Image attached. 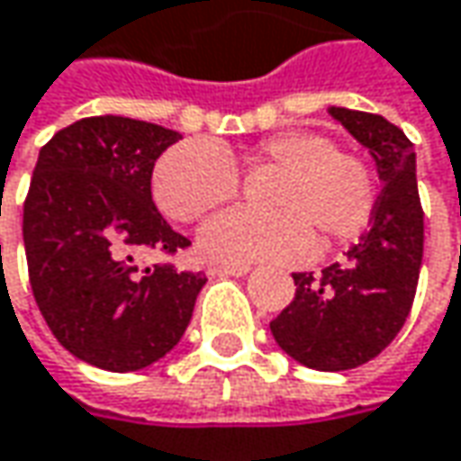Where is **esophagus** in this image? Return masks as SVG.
Instances as JSON below:
<instances>
[{
	"label": "esophagus",
	"mask_w": 461,
	"mask_h": 461,
	"mask_svg": "<svg viewBox=\"0 0 461 461\" xmlns=\"http://www.w3.org/2000/svg\"><path fill=\"white\" fill-rule=\"evenodd\" d=\"M248 271V266H211L208 276H245Z\"/></svg>",
	"instance_id": "obj_1"
}]
</instances>
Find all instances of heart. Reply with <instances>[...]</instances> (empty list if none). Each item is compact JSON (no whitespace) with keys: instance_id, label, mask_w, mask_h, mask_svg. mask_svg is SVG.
<instances>
[{"instance_id":"heart-1","label":"heart","mask_w":461,"mask_h":461,"mask_svg":"<svg viewBox=\"0 0 461 461\" xmlns=\"http://www.w3.org/2000/svg\"><path fill=\"white\" fill-rule=\"evenodd\" d=\"M231 161V153L203 140L176 143L153 167V201L176 221L203 216L234 198L237 172ZM242 164L279 169L266 193L271 211L230 208L211 216L198 231V250L211 263H297L311 256L312 234L321 245L349 242L373 216V169L321 132L286 130L268 135L242 156Z\"/></svg>"}]
</instances>
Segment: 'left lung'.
<instances>
[{
    "instance_id": "obj_1",
    "label": "left lung",
    "mask_w": 461,
    "mask_h": 461,
    "mask_svg": "<svg viewBox=\"0 0 461 461\" xmlns=\"http://www.w3.org/2000/svg\"><path fill=\"white\" fill-rule=\"evenodd\" d=\"M329 114L367 149L384 190L347 260L292 274L294 300L271 321V334L300 366L337 373L381 355L404 326L422 263V208L410 138L381 114L344 106Z\"/></svg>"
}]
</instances>
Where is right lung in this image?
I'll return each mask as SVG.
<instances>
[{
  "instance_id": "obj_1",
  "label": "right lung",
  "mask_w": 461,
  "mask_h": 461,
  "mask_svg": "<svg viewBox=\"0 0 461 461\" xmlns=\"http://www.w3.org/2000/svg\"><path fill=\"white\" fill-rule=\"evenodd\" d=\"M179 138L104 114L59 130L39 153L23 211L28 274L51 334L83 363L153 366L193 318L203 274L138 266L146 250L190 245L150 198L153 164Z\"/></svg>"
}]
</instances>
